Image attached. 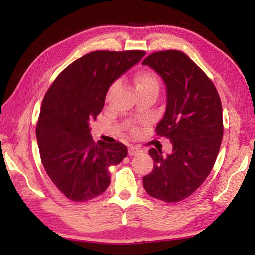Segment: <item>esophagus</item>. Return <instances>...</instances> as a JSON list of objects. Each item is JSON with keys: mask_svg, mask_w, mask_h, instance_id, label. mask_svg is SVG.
Segmentation results:
<instances>
[{"mask_svg": "<svg viewBox=\"0 0 255 255\" xmlns=\"http://www.w3.org/2000/svg\"><path fill=\"white\" fill-rule=\"evenodd\" d=\"M143 152V149L140 147H137V146H131V147H129L128 149V154L129 156H133V155H138Z\"/></svg>", "mask_w": 255, "mask_h": 255, "instance_id": "obj_1", "label": "esophagus"}]
</instances>
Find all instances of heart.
Wrapping results in <instances>:
<instances>
[{
    "mask_svg": "<svg viewBox=\"0 0 255 255\" xmlns=\"http://www.w3.org/2000/svg\"><path fill=\"white\" fill-rule=\"evenodd\" d=\"M133 83H135L138 93L144 92L146 90H149V89H155L158 91V88H159V80L157 75L149 70H141L139 72H137V74L135 75V77H133ZM114 88L115 85H112L110 91ZM131 130L132 132H136L137 128L132 127Z\"/></svg>",
    "mask_w": 255,
    "mask_h": 255,
    "instance_id": "b5f03b06",
    "label": "heart"
}]
</instances>
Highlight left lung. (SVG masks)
<instances>
[{
	"instance_id": "1",
	"label": "left lung",
	"mask_w": 255,
	"mask_h": 255,
	"mask_svg": "<svg viewBox=\"0 0 255 255\" xmlns=\"http://www.w3.org/2000/svg\"><path fill=\"white\" fill-rule=\"evenodd\" d=\"M166 84V110L155 128L173 145L171 155L149 149L154 169L143 178L149 196L179 202L191 196L213 170L224 125L219 94L201 68L180 50H162L143 60Z\"/></svg>"
}]
</instances>
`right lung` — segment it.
<instances>
[{
  "label": "right lung",
  "instance_id": "1",
  "mask_svg": "<svg viewBox=\"0 0 255 255\" xmlns=\"http://www.w3.org/2000/svg\"><path fill=\"white\" fill-rule=\"evenodd\" d=\"M144 50L89 53L60 72L46 92L36 127L46 173L72 201H88L106 191L109 166L127 156L124 144L94 143L90 123L105 106L116 79L145 56Z\"/></svg>",
  "mask_w": 255,
  "mask_h": 255
}]
</instances>
